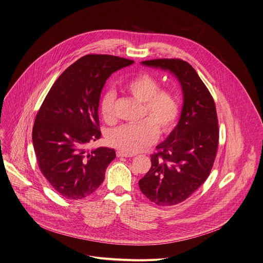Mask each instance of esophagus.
<instances>
[{"label": "esophagus", "instance_id": "1", "mask_svg": "<svg viewBox=\"0 0 263 263\" xmlns=\"http://www.w3.org/2000/svg\"><path fill=\"white\" fill-rule=\"evenodd\" d=\"M117 156L118 157H132V156H134L133 154H129V153H125V152H123V151H117Z\"/></svg>", "mask_w": 263, "mask_h": 263}]
</instances>
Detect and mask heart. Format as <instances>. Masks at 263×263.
I'll return each mask as SVG.
<instances>
[{
    "label": "heart",
    "instance_id": "b5f03b06",
    "mask_svg": "<svg viewBox=\"0 0 263 263\" xmlns=\"http://www.w3.org/2000/svg\"><path fill=\"white\" fill-rule=\"evenodd\" d=\"M126 91L142 103L140 119L136 124L123 125L111 130L107 142L125 153H136L155 142L157 134H167L175 128L179 105L175 92L160 88V81L149 72H141L125 85ZM114 90L105 91L100 101V113L109 124L117 122Z\"/></svg>",
    "mask_w": 263,
    "mask_h": 263
}]
</instances>
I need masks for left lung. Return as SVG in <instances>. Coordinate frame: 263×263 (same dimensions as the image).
Masks as SVG:
<instances>
[{
    "mask_svg": "<svg viewBox=\"0 0 263 263\" xmlns=\"http://www.w3.org/2000/svg\"><path fill=\"white\" fill-rule=\"evenodd\" d=\"M143 65L168 70L183 93L179 121L151 155V167L139 180L147 199L159 205L183 202L208 178L219 142V126L213 97L195 68L181 59L146 60Z\"/></svg>",
    "mask_w": 263,
    "mask_h": 263,
    "instance_id": "left-lung-1",
    "label": "left lung"
}]
</instances>
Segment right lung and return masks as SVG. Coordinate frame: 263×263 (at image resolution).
<instances>
[{
  "label": "right lung",
  "instance_id": "1",
  "mask_svg": "<svg viewBox=\"0 0 263 263\" xmlns=\"http://www.w3.org/2000/svg\"><path fill=\"white\" fill-rule=\"evenodd\" d=\"M134 61L88 54L68 66L44 99L32 131L38 166L51 186L68 200L91 195L104 181L114 149L86 146L101 138L99 103L108 78Z\"/></svg>",
  "mask_w": 263,
  "mask_h": 263
}]
</instances>
